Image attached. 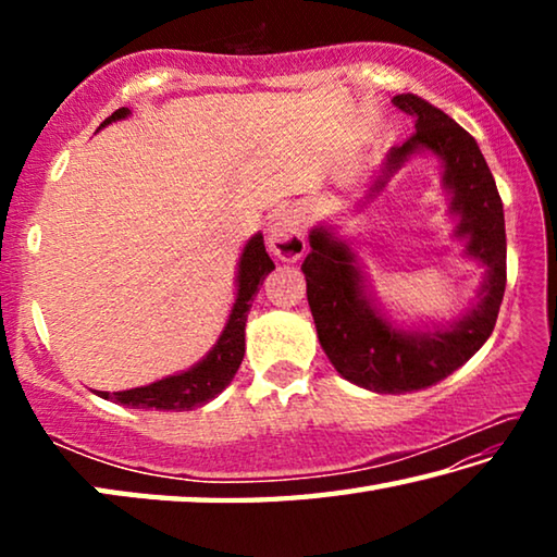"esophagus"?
<instances>
[{"label":"esophagus","instance_id":"1","mask_svg":"<svg viewBox=\"0 0 557 557\" xmlns=\"http://www.w3.org/2000/svg\"><path fill=\"white\" fill-rule=\"evenodd\" d=\"M268 245L270 250L285 262H295L305 256L307 238H305V228H301L299 215L292 211H282L275 219V223H272Z\"/></svg>","mask_w":557,"mask_h":557}]
</instances>
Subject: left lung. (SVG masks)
I'll list each match as a JSON object with an SVG mask.
<instances>
[{
  "mask_svg": "<svg viewBox=\"0 0 557 557\" xmlns=\"http://www.w3.org/2000/svg\"><path fill=\"white\" fill-rule=\"evenodd\" d=\"M393 106L414 117V135L385 154L369 196L381 194L410 157H437L449 213L457 219L451 235L465 243V258L484 268V280L476 305L461 317L447 324L400 326L375 299L354 243L338 238L326 223L309 231L312 250L301 272L319 344L346 381L373 393L422 391L465 366L492 336L506 289L504 203L476 139L412 92L395 96Z\"/></svg>",
  "mask_w": 557,
  "mask_h": 557,
  "instance_id": "obj_1",
  "label": "left lung"
}]
</instances>
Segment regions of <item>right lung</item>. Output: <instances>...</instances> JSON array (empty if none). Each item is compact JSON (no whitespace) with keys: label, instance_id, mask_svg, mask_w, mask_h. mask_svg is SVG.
<instances>
[{"label":"right lung","instance_id":"add662e5","mask_svg":"<svg viewBox=\"0 0 557 557\" xmlns=\"http://www.w3.org/2000/svg\"><path fill=\"white\" fill-rule=\"evenodd\" d=\"M129 115L127 108H120L102 122V127L112 125V122L125 120ZM275 270V262L270 260L265 250V240L262 233H256L245 243L238 260V275H235V301L231 307L228 322H225L219 342L206 354L199 363L182 373L166 375L162 381H154L143 388L120 391V393H106L98 391L100 398L127 405V408H143V410H194L201 408L215 395L225 391V385L233 381L235 371L240 369L243 354H245V322H248V312L252 307V297L258 295L270 272Z\"/></svg>","mask_w":557,"mask_h":557}]
</instances>
